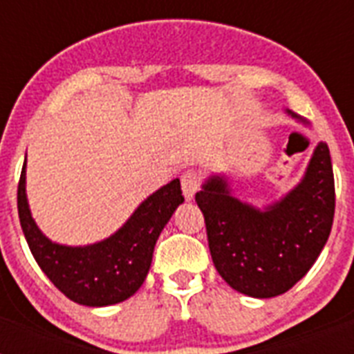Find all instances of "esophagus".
Listing matches in <instances>:
<instances>
[{
    "instance_id": "esophagus-1",
    "label": "esophagus",
    "mask_w": 354,
    "mask_h": 354,
    "mask_svg": "<svg viewBox=\"0 0 354 354\" xmlns=\"http://www.w3.org/2000/svg\"><path fill=\"white\" fill-rule=\"evenodd\" d=\"M200 185H202V176H200L198 171H185L182 174V191L183 196L187 200H191L196 194V191H200Z\"/></svg>"
}]
</instances>
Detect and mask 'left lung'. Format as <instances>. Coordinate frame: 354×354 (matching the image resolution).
<instances>
[{"instance_id":"8db88e82","label":"left lung","mask_w":354,"mask_h":354,"mask_svg":"<svg viewBox=\"0 0 354 354\" xmlns=\"http://www.w3.org/2000/svg\"><path fill=\"white\" fill-rule=\"evenodd\" d=\"M194 200L204 213L211 257L222 279L252 297L285 294L316 263L333 227L329 147L319 143L301 183L264 211L232 196L222 176H211Z\"/></svg>"}]
</instances>
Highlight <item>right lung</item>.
I'll return each instance as SVG.
<instances>
[{"instance_id":"obj_1","label":"right lung","mask_w":354,"mask_h":354,"mask_svg":"<svg viewBox=\"0 0 354 354\" xmlns=\"http://www.w3.org/2000/svg\"><path fill=\"white\" fill-rule=\"evenodd\" d=\"M182 202L176 178L150 194L112 236L73 248L51 242L32 221L25 194V163L18 183L19 224L32 257L64 296L86 307L121 303L139 290L149 274L156 241Z\"/></svg>"}]
</instances>
